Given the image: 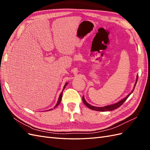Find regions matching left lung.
I'll use <instances>...</instances> for the list:
<instances>
[{
	"label": "left lung",
	"instance_id": "left-lung-1",
	"mask_svg": "<svg viewBox=\"0 0 150 150\" xmlns=\"http://www.w3.org/2000/svg\"><path fill=\"white\" fill-rule=\"evenodd\" d=\"M138 75L137 76V81H136V83L134 84V88H133L132 91H131L126 97H125V98L121 99V101H120L119 102H117V103H116L115 104H111V105H108V106H104V107H96V106H94L91 105V104H89V103H88L87 102H86L84 96L83 97V101L84 104H85L86 106H87L88 108H89V109H91V110H94V111H112V110H116V109H117V108H119L120 106H121L122 104L125 102V101L126 100V99H128V98L130 96V94L133 93V90L134 89V88H135V86H136V84H137V81H138Z\"/></svg>",
	"mask_w": 150,
	"mask_h": 150
}]
</instances>
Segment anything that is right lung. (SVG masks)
Returning a JSON list of instances; mask_svg holds the SVG:
<instances>
[{"instance_id": "right-lung-1", "label": "right lung", "mask_w": 150, "mask_h": 150, "mask_svg": "<svg viewBox=\"0 0 150 150\" xmlns=\"http://www.w3.org/2000/svg\"><path fill=\"white\" fill-rule=\"evenodd\" d=\"M67 84V83H66V84H65V85H64V88H63V90H62V91H64V88H66V85ZM62 91L61 92V93L60 94V95H59V99H58V101H57V104H56V105L55 106H54V108H56L58 105H59V104H60V103H61V99H62ZM52 110V109H51V110ZM50 110H48V111H50Z\"/></svg>"}]
</instances>
